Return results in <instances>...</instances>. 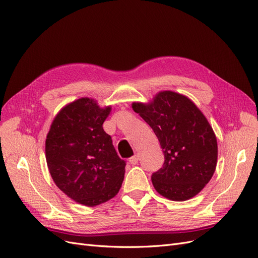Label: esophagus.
Returning a JSON list of instances; mask_svg holds the SVG:
<instances>
[{"mask_svg": "<svg viewBox=\"0 0 258 258\" xmlns=\"http://www.w3.org/2000/svg\"><path fill=\"white\" fill-rule=\"evenodd\" d=\"M130 163L132 164V165H135V164H137L138 163V156H136V154H135V156H133V157H132V158H130Z\"/></svg>", "mask_w": 258, "mask_h": 258, "instance_id": "esophagus-1", "label": "esophagus"}]
</instances>
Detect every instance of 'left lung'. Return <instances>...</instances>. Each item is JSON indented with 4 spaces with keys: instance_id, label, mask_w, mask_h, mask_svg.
<instances>
[{
    "instance_id": "1",
    "label": "left lung",
    "mask_w": 258,
    "mask_h": 258,
    "mask_svg": "<svg viewBox=\"0 0 258 258\" xmlns=\"http://www.w3.org/2000/svg\"><path fill=\"white\" fill-rule=\"evenodd\" d=\"M132 108L150 125L164 153V163L151 176L158 192L172 201L197 196L217 164V139L194 101L172 91L159 92L148 104Z\"/></svg>"
}]
</instances>
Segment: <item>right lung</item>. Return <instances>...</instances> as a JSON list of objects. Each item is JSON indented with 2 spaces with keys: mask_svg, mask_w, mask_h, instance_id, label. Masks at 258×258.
I'll use <instances>...</instances> for the list:
<instances>
[{
  "mask_svg": "<svg viewBox=\"0 0 258 258\" xmlns=\"http://www.w3.org/2000/svg\"><path fill=\"white\" fill-rule=\"evenodd\" d=\"M111 106L100 108L88 97L66 105L51 122L45 157L56 186L76 202L96 207L116 196L125 161L102 128Z\"/></svg>",
  "mask_w": 258,
  "mask_h": 258,
  "instance_id": "add662e5",
  "label": "right lung"
}]
</instances>
